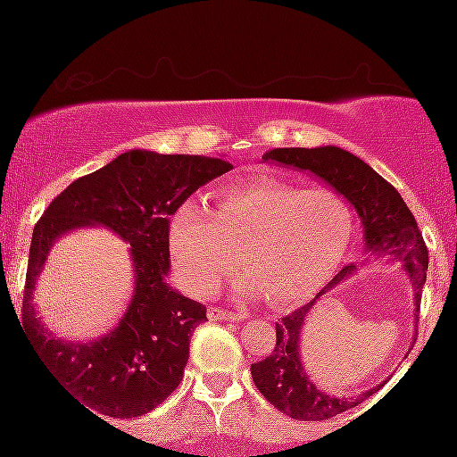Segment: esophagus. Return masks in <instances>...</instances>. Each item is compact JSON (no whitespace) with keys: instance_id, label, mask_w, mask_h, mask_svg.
Returning a JSON list of instances; mask_svg holds the SVG:
<instances>
[{"instance_id":"34e87169","label":"esophagus","mask_w":457,"mask_h":457,"mask_svg":"<svg viewBox=\"0 0 457 457\" xmlns=\"http://www.w3.org/2000/svg\"><path fill=\"white\" fill-rule=\"evenodd\" d=\"M208 318H211V320H243L245 313L228 312V309L212 305V307H208Z\"/></svg>"}]
</instances>
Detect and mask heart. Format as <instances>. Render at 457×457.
Segmentation results:
<instances>
[{
    "label": "heart",
    "mask_w": 457,
    "mask_h": 457,
    "mask_svg": "<svg viewBox=\"0 0 457 457\" xmlns=\"http://www.w3.org/2000/svg\"><path fill=\"white\" fill-rule=\"evenodd\" d=\"M353 229V208L335 188L260 178L219 191L212 214L182 202L170 219L167 249L193 295H211L245 264L240 287L262 292L269 305L292 307L335 275Z\"/></svg>",
    "instance_id": "obj_1"
}]
</instances>
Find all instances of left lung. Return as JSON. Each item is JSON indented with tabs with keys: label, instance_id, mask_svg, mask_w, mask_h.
Masks as SVG:
<instances>
[{
	"label": "left lung",
	"instance_id": "obj_1",
	"mask_svg": "<svg viewBox=\"0 0 457 457\" xmlns=\"http://www.w3.org/2000/svg\"><path fill=\"white\" fill-rule=\"evenodd\" d=\"M264 161H275L287 167H298L322 178L337 193L348 199L359 214L365 229V251L367 253L393 255V260H402L403 269L414 286V303H421L423 283L428 272V246L423 243L421 229L414 221L411 208L406 206L397 188L389 185L380 174H376L365 161L350 154L335 145L322 148H275L266 152ZM353 266L335 277L330 286H335L342 277L348 275ZM320 298V295L316 296ZM295 309L290 316L281 318L275 324L277 339L272 353L266 359L251 365L255 386L277 411L301 421H324L335 414L359 406L365 397L378 389L361 393L356 397H330L320 391L313 382H309L303 370L298 342L305 318L312 312V305ZM382 386V385H380Z\"/></svg>",
	"mask_w": 457,
	"mask_h": 457
}]
</instances>
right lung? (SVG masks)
I'll list each match as a JSON object with an SVG mask.
<instances>
[{"mask_svg": "<svg viewBox=\"0 0 457 457\" xmlns=\"http://www.w3.org/2000/svg\"><path fill=\"white\" fill-rule=\"evenodd\" d=\"M229 170L228 161L208 156L130 150L68 185L36 223L23 292L25 335L60 385L92 414L141 417L180 385L188 339L197 324L206 322V307L162 281L170 270V214ZM87 222L107 224L129 240L136 295L112 334L90 345H68L35 318L30 292L54 238Z\"/></svg>", "mask_w": 457, "mask_h": 457, "instance_id": "obj_1", "label": "right lung"}]
</instances>
